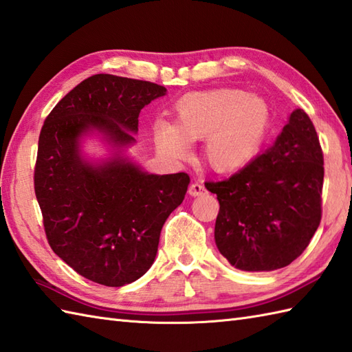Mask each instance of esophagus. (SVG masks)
<instances>
[{
	"mask_svg": "<svg viewBox=\"0 0 352 352\" xmlns=\"http://www.w3.org/2000/svg\"><path fill=\"white\" fill-rule=\"evenodd\" d=\"M204 192H206V188L201 183H198V182L192 183L189 186V195H192V197H199V195H203Z\"/></svg>",
	"mask_w": 352,
	"mask_h": 352,
	"instance_id": "obj_1",
	"label": "esophagus"
}]
</instances>
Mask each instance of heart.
<instances>
[{
	"label": "heart",
	"mask_w": 352,
	"mask_h": 352,
	"mask_svg": "<svg viewBox=\"0 0 352 352\" xmlns=\"http://www.w3.org/2000/svg\"><path fill=\"white\" fill-rule=\"evenodd\" d=\"M174 124L154 126L157 148L174 159L188 153L186 142L203 140V160L228 174L246 166L261 146L271 119L263 98L242 89L218 87L183 95L172 110Z\"/></svg>",
	"instance_id": "1"
}]
</instances>
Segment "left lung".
<instances>
[{
  "mask_svg": "<svg viewBox=\"0 0 352 352\" xmlns=\"http://www.w3.org/2000/svg\"><path fill=\"white\" fill-rule=\"evenodd\" d=\"M324 154L311 119L292 111L274 145L227 180L206 182L219 213L214 241L242 271H274L307 248L322 218Z\"/></svg>",
  "mask_w": 352,
  "mask_h": 352,
  "instance_id": "1",
  "label": "left lung"
}]
</instances>
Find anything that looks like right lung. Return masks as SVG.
Here are the masks:
<instances>
[{"label": "right lung", "mask_w": 352, "mask_h": 352, "mask_svg": "<svg viewBox=\"0 0 352 352\" xmlns=\"http://www.w3.org/2000/svg\"><path fill=\"white\" fill-rule=\"evenodd\" d=\"M164 94L151 81L96 74L57 102L41 130L34 192L48 243L102 286L121 287L151 267L163 223L183 203L190 178L146 174L121 155L91 164L78 140L95 129L118 148L131 145L140 110Z\"/></svg>", "instance_id": "add662e5"}]
</instances>
